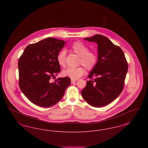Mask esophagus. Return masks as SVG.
<instances>
[{"label":"esophagus","mask_w":148,"mask_h":148,"mask_svg":"<svg viewBox=\"0 0 148 148\" xmlns=\"http://www.w3.org/2000/svg\"><path fill=\"white\" fill-rule=\"evenodd\" d=\"M76 81H77L76 80H73V79H71V84H73V83H75Z\"/></svg>","instance_id":"34e87169"}]
</instances>
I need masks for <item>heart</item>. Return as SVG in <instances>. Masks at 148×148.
I'll return each mask as SVG.
<instances>
[{
    "label": "heart",
    "instance_id": "heart-1",
    "mask_svg": "<svg viewBox=\"0 0 148 148\" xmlns=\"http://www.w3.org/2000/svg\"><path fill=\"white\" fill-rule=\"evenodd\" d=\"M71 50L72 52L80 56L79 60L87 71H92L96 66L98 61V56L93 50H89V47L84 43L81 42H75L71 45ZM56 60L58 64L64 68L66 66V52L62 50L58 53L56 56ZM84 73V69L79 66L77 68H68L64 70L62 74L64 77H70L75 80L82 77Z\"/></svg>",
    "mask_w": 148,
    "mask_h": 148
}]
</instances>
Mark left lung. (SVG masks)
<instances>
[{
    "label": "left lung",
    "mask_w": 148,
    "mask_h": 148,
    "mask_svg": "<svg viewBox=\"0 0 148 148\" xmlns=\"http://www.w3.org/2000/svg\"><path fill=\"white\" fill-rule=\"evenodd\" d=\"M84 39L98 44V61L88 77L89 80L81 94L90 106H107L124 89L128 69L127 59L119 47L103 35L97 34Z\"/></svg>",
    "instance_id": "8db88e82"
}]
</instances>
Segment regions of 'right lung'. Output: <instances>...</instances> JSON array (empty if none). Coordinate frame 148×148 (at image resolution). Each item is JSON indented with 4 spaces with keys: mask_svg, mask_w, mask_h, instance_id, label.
<instances>
[{
    "mask_svg": "<svg viewBox=\"0 0 148 148\" xmlns=\"http://www.w3.org/2000/svg\"><path fill=\"white\" fill-rule=\"evenodd\" d=\"M65 41L48 38L28 45L18 60L19 85L29 100L38 106H54L63 97L71 85L70 77L51 78L61 71L56 60Z\"/></svg>",
    "mask_w": 148,
    "mask_h": 148,
    "instance_id": "add662e5",
    "label": "right lung"
}]
</instances>
